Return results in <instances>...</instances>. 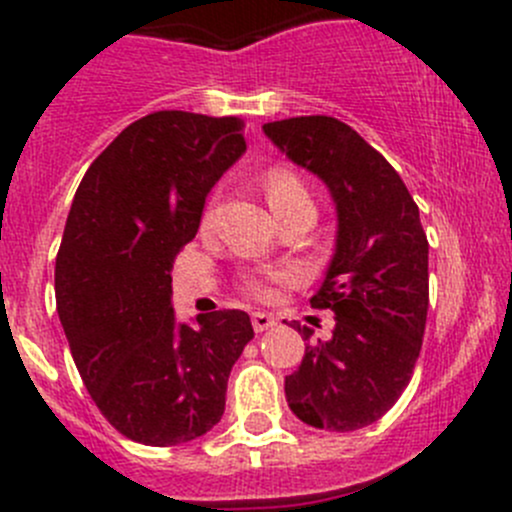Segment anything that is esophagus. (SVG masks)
I'll use <instances>...</instances> for the list:
<instances>
[{"label":"esophagus","instance_id":"obj_1","mask_svg":"<svg viewBox=\"0 0 512 512\" xmlns=\"http://www.w3.org/2000/svg\"><path fill=\"white\" fill-rule=\"evenodd\" d=\"M277 324L275 314L270 312H252V327H255V332H267V329H272Z\"/></svg>","mask_w":512,"mask_h":512}]
</instances>
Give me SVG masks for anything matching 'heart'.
<instances>
[{
    "mask_svg": "<svg viewBox=\"0 0 512 512\" xmlns=\"http://www.w3.org/2000/svg\"><path fill=\"white\" fill-rule=\"evenodd\" d=\"M265 193L267 203L275 210V215H285L287 210L299 208V205H314L312 193H309L307 183L294 173L292 168L285 165H277L270 168L265 175ZM287 280V272H267V275H247L245 277V289L255 297H272L277 285Z\"/></svg>",
    "mask_w": 512,
    "mask_h": 512,
    "instance_id": "1",
    "label": "heart"
}]
</instances>
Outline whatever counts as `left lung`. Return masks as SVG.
<instances>
[{
    "label": "left lung",
    "mask_w": 512,
    "mask_h": 512,
    "mask_svg": "<svg viewBox=\"0 0 512 512\" xmlns=\"http://www.w3.org/2000/svg\"><path fill=\"white\" fill-rule=\"evenodd\" d=\"M267 138L332 190L337 252L309 302L332 309L329 342L307 344L285 379L289 409L327 431L379 421L409 386L428 312V240L391 163L332 116L265 123ZM302 339L312 329L299 327Z\"/></svg>",
    "instance_id": "obj_1"
}]
</instances>
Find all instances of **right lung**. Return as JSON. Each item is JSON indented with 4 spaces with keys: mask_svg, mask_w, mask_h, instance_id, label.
Returning <instances> with one entry per match:
<instances>
[{
    "mask_svg": "<svg viewBox=\"0 0 512 512\" xmlns=\"http://www.w3.org/2000/svg\"><path fill=\"white\" fill-rule=\"evenodd\" d=\"M245 121L156 111L86 170L56 255V309L106 421L146 446H178L223 418L227 379L255 337L247 312L175 324L170 270L205 198L245 153Z\"/></svg>",
    "mask_w": 512,
    "mask_h": 512,
    "instance_id": "1",
    "label": "right lung"
}]
</instances>
